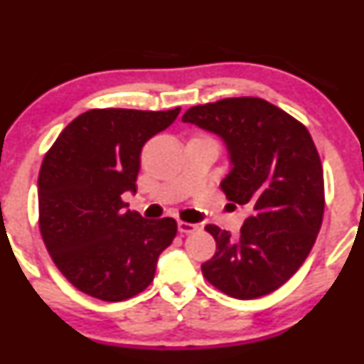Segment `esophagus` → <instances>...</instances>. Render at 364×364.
Returning a JSON list of instances; mask_svg holds the SVG:
<instances>
[{"label":"esophagus","instance_id":"34e87169","mask_svg":"<svg viewBox=\"0 0 364 364\" xmlns=\"http://www.w3.org/2000/svg\"><path fill=\"white\" fill-rule=\"evenodd\" d=\"M197 230L196 223H188V221H178V231L181 234H189Z\"/></svg>","mask_w":364,"mask_h":364}]
</instances>
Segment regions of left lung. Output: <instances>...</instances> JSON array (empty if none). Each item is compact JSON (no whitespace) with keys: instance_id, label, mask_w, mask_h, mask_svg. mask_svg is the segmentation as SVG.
Here are the masks:
<instances>
[{"instance_id":"8db88e82","label":"left lung","mask_w":364,"mask_h":364,"mask_svg":"<svg viewBox=\"0 0 364 364\" xmlns=\"http://www.w3.org/2000/svg\"><path fill=\"white\" fill-rule=\"evenodd\" d=\"M181 120L223 141L231 170L220 186L231 205L249 213L239 237L205 226L217 252L202 263V273L234 299L276 291L305 262L323 221V167L310 133L260 97L194 106Z\"/></svg>"}]
</instances>
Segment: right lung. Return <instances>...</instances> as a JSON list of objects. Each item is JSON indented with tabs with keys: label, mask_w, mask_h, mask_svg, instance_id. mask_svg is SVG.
<instances>
[{
	"label": "right lung",
	"mask_w": 364,
	"mask_h": 364,
	"mask_svg": "<svg viewBox=\"0 0 364 364\" xmlns=\"http://www.w3.org/2000/svg\"><path fill=\"white\" fill-rule=\"evenodd\" d=\"M180 110H88L45 156L40 231L53 262L78 291L120 301L152 282L159 255L176 236V221L146 220L128 210L122 194L136 193L141 149Z\"/></svg>",
	"instance_id": "1"
}]
</instances>
